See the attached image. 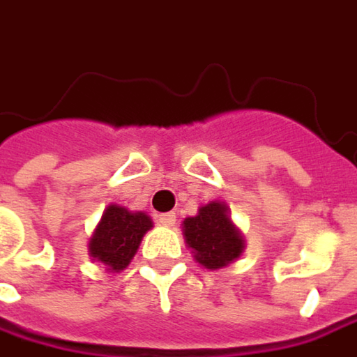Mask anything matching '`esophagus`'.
<instances>
[{"label": "esophagus", "mask_w": 357, "mask_h": 357, "mask_svg": "<svg viewBox=\"0 0 357 357\" xmlns=\"http://www.w3.org/2000/svg\"><path fill=\"white\" fill-rule=\"evenodd\" d=\"M159 224H161V226H174V224H176V214H174V212L159 214Z\"/></svg>", "instance_id": "34e87169"}]
</instances>
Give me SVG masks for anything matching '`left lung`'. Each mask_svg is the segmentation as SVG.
Wrapping results in <instances>:
<instances>
[{
	"mask_svg": "<svg viewBox=\"0 0 357 357\" xmlns=\"http://www.w3.org/2000/svg\"><path fill=\"white\" fill-rule=\"evenodd\" d=\"M185 242L194 248L196 261L206 268H222L230 261L238 259L244 248L241 232L230 222L226 206L212 202L202 206L198 216L183 220Z\"/></svg>",
	"mask_w": 357,
	"mask_h": 357,
	"instance_id": "8db88e82",
	"label": "left lung"
}]
</instances>
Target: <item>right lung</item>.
<instances>
[{
	"label": "right lung",
	"mask_w": 357,
	"mask_h": 357,
	"mask_svg": "<svg viewBox=\"0 0 357 357\" xmlns=\"http://www.w3.org/2000/svg\"><path fill=\"white\" fill-rule=\"evenodd\" d=\"M151 228V218L143 212H129L123 206H109L91 238V255L109 266L123 271L135 257L143 234Z\"/></svg>",
	"instance_id": "obj_1"
}]
</instances>
